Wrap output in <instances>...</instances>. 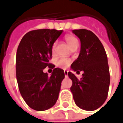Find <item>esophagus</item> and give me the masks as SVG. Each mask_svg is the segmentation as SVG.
<instances>
[{
    "label": "esophagus",
    "instance_id": "esophagus-1",
    "mask_svg": "<svg viewBox=\"0 0 123 123\" xmlns=\"http://www.w3.org/2000/svg\"><path fill=\"white\" fill-rule=\"evenodd\" d=\"M64 74H65V77H68V70H64Z\"/></svg>",
    "mask_w": 123,
    "mask_h": 123
}]
</instances>
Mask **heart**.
Wrapping results in <instances>:
<instances>
[{
    "label": "heart",
    "instance_id": "heart-1",
    "mask_svg": "<svg viewBox=\"0 0 123 123\" xmlns=\"http://www.w3.org/2000/svg\"><path fill=\"white\" fill-rule=\"evenodd\" d=\"M65 40L67 42V44H68L70 49H73V47L76 46H79V41L77 38L76 37L73 36H67L65 37ZM56 45H57V42H55L54 44L52 46V52L54 53L55 51V49H56ZM70 63V60L67 58H62V59H59L57 62V65L59 68H65L66 67H68L69 64Z\"/></svg>",
    "mask_w": 123,
    "mask_h": 123
}]
</instances>
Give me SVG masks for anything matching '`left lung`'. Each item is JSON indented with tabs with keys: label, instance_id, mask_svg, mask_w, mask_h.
I'll return each instance as SVG.
<instances>
[{
	"label": "left lung",
	"instance_id": "1",
	"mask_svg": "<svg viewBox=\"0 0 123 123\" xmlns=\"http://www.w3.org/2000/svg\"><path fill=\"white\" fill-rule=\"evenodd\" d=\"M73 33L81 41V50L70 67L77 74L80 71L83 74L79 80L73 73H68L73 81L70 90L79 107L93 111L105 103L108 94L110 75L107 57L101 41L92 31L75 29Z\"/></svg>",
	"mask_w": 123,
	"mask_h": 123
}]
</instances>
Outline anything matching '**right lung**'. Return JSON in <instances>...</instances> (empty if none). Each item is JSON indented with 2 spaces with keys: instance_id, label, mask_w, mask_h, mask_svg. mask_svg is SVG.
I'll return each mask as SVG.
<instances>
[{
  "instance_id": "obj_1",
  "label": "right lung",
  "mask_w": 123,
  "mask_h": 123,
  "mask_svg": "<svg viewBox=\"0 0 123 123\" xmlns=\"http://www.w3.org/2000/svg\"><path fill=\"white\" fill-rule=\"evenodd\" d=\"M63 31L37 29L26 33L16 53V79L19 90L26 103L36 111H44L58 99L64 70L49 64L52 46ZM49 66L54 70L50 77L43 70Z\"/></svg>"
}]
</instances>
